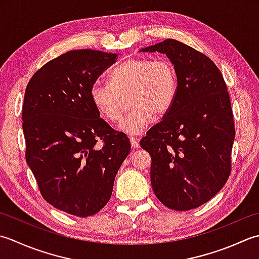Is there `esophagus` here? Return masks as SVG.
<instances>
[{
    "mask_svg": "<svg viewBox=\"0 0 259 259\" xmlns=\"http://www.w3.org/2000/svg\"><path fill=\"white\" fill-rule=\"evenodd\" d=\"M130 140H131V145L133 146L134 149H137V147H140V140L137 139V137L130 136Z\"/></svg>",
    "mask_w": 259,
    "mask_h": 259,
    "instance_id": "1",
    "label": "esophagus"
}]
</instances>
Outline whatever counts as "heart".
<instances>
[{
    "mask_svg": "<svg viewBox=\"0 0 259 259\" xmlns=\"http://www.w3.org/2000/svg\"><path fill=\"white\" fill-rule=\"evenodd\" d=\"M91 100L97 112L109 122L122 118L124 97L131 96L133 109L119 128L126 133L143 132L153 119L164 117L176 103L178 76L170 61L135 57L119 63L109 73V83L95 82Z\"/></svg>",
    "mask_w": 259,
    "mask_h": 259,
    "instance_id": "b5f03b06",
    "label": "heart"
}]
</instances>
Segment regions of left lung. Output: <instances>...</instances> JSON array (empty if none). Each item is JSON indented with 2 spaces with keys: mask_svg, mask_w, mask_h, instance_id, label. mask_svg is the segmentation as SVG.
Segmentation results:
<instances>
[{
  "mask_svg": "<svg viewBox=\"0 0 259 259\" xmlns=\"http://www.w3.org/2000/svg\"><path fill=\"white\" fill-rule=\"evenodd\" d=\"M141 51L165 55L178 76L173 107L140 142L152 157V189L167 208H198L223 189L231 171L235 126L224 77L207 56L178 40Z\"/></svg>",
  "mask_w": 259,
  "mask_h": 259,
  "instance_id": "left-lung-1",
  "label": "left lung"
}]
</instances>
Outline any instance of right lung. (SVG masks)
<instances>
[{
	"mask_svg": "<svg viewBox=\"0 0 259 259\" xmlns=\"http://www.w3.org/2000/svg\"><path fill=\"white\" fill-rule=\"evenodd\" d=\"M116 57L91 49L68 51L40 68L25 89L26 163L46 201L77 217L97 213L109 201L131 151L128 137L100 118L89 95Z\"/></svg>",
	"mask_w": 259,
	"mask_h": 259,
	"instance_id": "1",
	"label": "right lung"
}]
</instances>
